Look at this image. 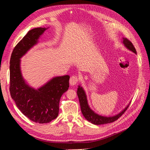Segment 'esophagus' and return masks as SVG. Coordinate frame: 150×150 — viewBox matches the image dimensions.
Segmentation results:
<instances>
[{
    "label": "esophagus",
    "instance_id": "esophagus-1",
    "mask_svg": "<svg viewBox=\"0 0 150 150\" xmlns=\"http://www.w3.org/2000/svg\"><path fill=\"white\" fill-rule=\"evenodd\" d=\"M79 81V79L75 75H73L70 77V84L71 86H74L76 85V83Z\"/></svg>",
    "mask_w": 150,
    "mask_h": 150
}]
</instances>
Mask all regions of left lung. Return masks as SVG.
Masks as SVG:
<instances>
[{"instance_id":"left-lung-1","label":"left lung","mask_w":150,"mask_h":150,"mask_svg":"<svg viewBox=\"0 0 150 150\" xmlns=\"http://www.w3.org/2000/svg\"><path fill=\"white\" fill-rule=\"evenodd\" d=\"M122 43L124 44V46L127 49H128L129 51L133 52L136 54L137 52H136L135 47H134L132 42L130 40H129L127 38H123ZM76 93H77V96H78L79 102H80V108H81V112L83 115V117H85V118L87 120L90 122L91 123H92V124H93L94 125H101V124H109V123H112L116 121L118 118H120L122 115L125 113L127 109L129 108V106L130 104L129 103V104L127 106L124 110L121 111L119 113L114 115V116H112V117L102 116V115H100L94 112V111L90 108L89 104H88L87 95L82 87H81L80 86H78Z\"/></svg>"}]
</instances>
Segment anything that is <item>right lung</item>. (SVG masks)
<instances>
[{
    "label": "right lung",
    "instance_id": "obj_1",
    "mask_svg": "<svg viewBox=\"0 0 150 150\" xmlns=\"http://www.w3.org/2000/svg\"><path fill=\"white\" fill-rule=\"evenodd\" d=\"M48 28H35L15 46L10 59V94L21 113L32 121L46 124L58 116L61 96L69 87L70 76H55L38 88L30 87L22 76L20 59L36 45Z\"/></svg>",
    "mask_w": 150,
    "mask_h": 150
}]
</instances>
